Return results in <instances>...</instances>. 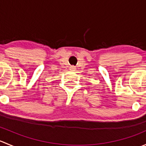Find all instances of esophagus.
<instances>
[{"label":"esophagus","instance_id":"esophagus-1","mask_svg":"<svg viewBox=\"0 0 146 146\" xmlns=\"http://www.w3.org/2000/svg\"><path fill=\"white\" fill-rule=\"evenodd\" d=\"M75 69H76V67H75V66H72L71 67H70V70H75Z\"/></svg>","mask_w":146,"mask_h":146}]
</instances>
